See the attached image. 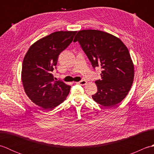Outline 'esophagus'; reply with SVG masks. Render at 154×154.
I'll return each mask as SVG.
<instances>
[{
	"label": "esophagus",
	"mask_w": 154,
	"mask_h": 154,
	"mask_svg": "<svg viewBox=\"0 0 154 154\" xmlns=\"http://www.w3.org/2000/svg\"><path fill=\"white\" fill-rule=\"evenodd\" d=\"M77 83L81 85H85L87 84V81L85 80H81V81H79V82H77Z\"/></svg>",
	"instance_id": "esophagus-1"
}]
</instances>
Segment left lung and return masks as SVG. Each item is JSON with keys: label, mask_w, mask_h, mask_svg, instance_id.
Wrapping results in <instances>:
<instances>
[{"label": "left lung", "mask_w": 154, "mask_h": 154, "mask_svg": "<svg viewBox=\"0 0 154 154\" xmlns=\"http://www.w3.org/2000/svg\"><path fill=\"white\" fill-rule=\"evenodd\" d=\"M73 42H79L94 69H102L101 79L95 81L98 91L92 95L93 100L108 107L120 103L128 93L134 76L126 45L114 35L96 30L79 31Z\"/></svg>", "instance_id": "left-lung-1"}]
</instances>
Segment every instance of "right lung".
I'll return each mask as SVG.
<instances>
[{
	"label": "right lung",
	"mask_w": 154,
	"mask_h": 154,
	"mask_svg": "<svg viewBox=\"0 0 154 154\" xmlns=\"http://www.w3.org/2000/svg\"><path fill=\"white\" fill-rule=\"evenodd\" d=\"M76 31H60L32 44L22 63V81L25 93L32 102L48 110L66 99L71 86L55 81L51 74L58 56L73 40Z\"/></svg>",
	"instance_id": "right-lung-1"
}]
</instances>
